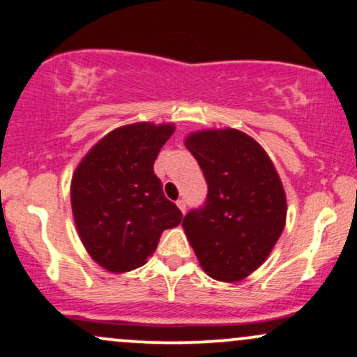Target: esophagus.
I'll return each instance as SVG.
<instances>
[{"instance_id": "esophagus-1", "label": "esophagus", "mask_w": 357, "mask_h": 357, "mask_svg": "<svg viewBox=\"0 0 357 357\" xmlns=\"http://www.w3.org/2000/svg\"><path fill=\"white\" fill-rule=\"evenodd\" d=\"M176 206H178L179 209H181L183 214H184V212H186V201H184V199H179L178 202H176Z\"/></svg>"}]
</instances>
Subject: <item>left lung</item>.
<instances>
[{"instance_id":"left-lung-1","label":"left lung","mask_w":357,"mask_h":357,"mask_svg":"<svg viewBox=\"0 0 357 357\" xmlns=\"http://www.w3.org/2000/svg\"><path fill=\"white\" fill-rule=\"evenodd\" d=\"M184 145L207 183L206 202L183 220L202 270L241 282L267 260L287 220V196L267 153L234 128L202 130Z\"/></svg>"}]
</instances>
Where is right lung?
Instances as JSON below:
<instances>
[{"instance_id":"add662e5","label":"right lung","mask_w":357,"mask_h":357,"mask_svg":"<svg viewBox=\"0 0 357 357\" xmlns=\"http://www.w3.org/2000/svg\"><path fill=\"white\" fill-rule=\"evenodd\" d=\"M173 123L115 128L80 161L70 184L75 227L89 255L112 273L146 264L163 231L183 220L153 171Z\"/></svg>"}]
</instances>
